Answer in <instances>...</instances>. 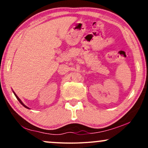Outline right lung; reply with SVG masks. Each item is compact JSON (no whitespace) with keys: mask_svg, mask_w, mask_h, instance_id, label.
<instances>
[{"mask_svg":"<svg viewBox=\"0 0 148 148\" xmlns=\"http://www.w3.org/2000/svg\"><path fill=\"white\" fill-rule=\"evenodd\" d=\"M13 92H14V95H15V97H16V99H18V101H19V102H20V103H21V105H23V106H24V107H25V108H28V109H30V108H28V106H25V105L24 104V103H23V102H22V101H21V99H19V98H18V96H17V95H16V94H15V92H14V91H13Z\"/></svg>","mask_w":148,"mask_h":148,"instance_id":"obj_1","label":"right lung"}]
</instances>
